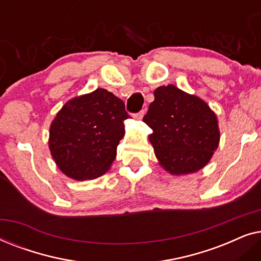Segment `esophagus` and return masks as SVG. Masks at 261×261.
Wrapping results in <instances>:
<instances>
[{
    "mask_svg": "<svg viewBox=\"0 0 261 261\" xmlns=\"http://www.w3.org/2000/svg\"><path fill=\"white\" fill-rule=\"evenodd\" d=\"M144 115H145V110H140V112L133 114V115H132V116H133L135 120H141L142 117H144Z\"/></svg>",
    "mask_w": 261,
    "mask_h": 261,
    "instance_id": "1",
    "label": "esophagus"
}]
</instances>
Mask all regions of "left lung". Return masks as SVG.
<instances>
[{
	"mask_svg": "<svg viewBox=\"0 0 261 261\" xmlns=\"http://www.w3.org/2000/svg\"><path fill=\"white\" fill-rule=\"evenodd\" d=\"M144 122L153 129L149 141L156 158L172 174L201 170L219 146L215 114L201 98L174 85L156 89Z\"/></svg>",
	"mask_w": 261,
	"mask_h": 261,
	"instance_id": "obj_1",
	"label": "left lung"
}]
</instances>
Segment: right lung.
<instances>
[{
    "mask_svg": "<svg viewBox=\"0 0 261 261\" xmlns=\"http://www.w3.org/2000/svg\"><path fill=\"white\" fill-rule=\"evenodd\" d=\"M129 117L124 103L106 89L74 97L49 128V149L60 170L77 180L92 179L109 169Z\"/></svg>",
    "mask_w": 261,
    "mask_h": 261,
    "instance_id": "add662e5",
    "label": "right lung"
}]
</instances>
